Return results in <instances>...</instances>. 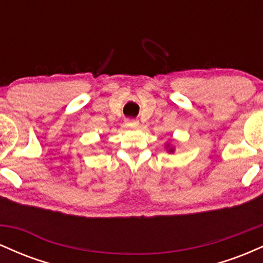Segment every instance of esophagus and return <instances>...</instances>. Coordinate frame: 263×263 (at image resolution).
<instances>
[{"label": "esophagus", "mask_w": 263, "mask_h": 263, "mask_svg": "<svg viewBox=\"0 0 263 263\" xmlns=\"http://www.w3.org/2000/svg\"><path fill=\"white\" fill-rule=\"evenodd\" d=\"M126 125H127V126H137L138 125V121H135V120L127 119V120H126Z\"/></svg>", "instance_id": "esophagus-1"}]
</instances>
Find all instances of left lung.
<instances>
[{"mask_svg": "<svg viewBox=\"0 0 263 263\" xmlns=\"http://www.w3.org/2000/svg\"><path fill=\"white\" fill-rule=\"evenodd\" d=\"M171 151H172V149H171Z\"/></svg>", "mask_w": 263, "mask_h": 263, "instance_id": "8db88e82", "label": "left lung"}]
</instances>
